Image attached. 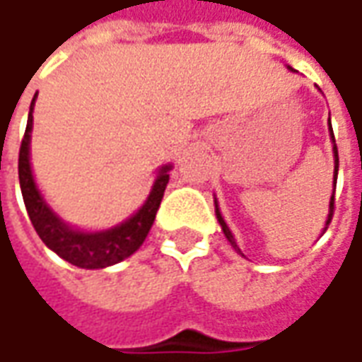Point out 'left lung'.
I'll return each mask as SVG.
<instances>
[{
    "label": "left lung",
    "instance_id": "left-lung-1",
    "mask_svg": "<svg viewBox=\"0 0 362 362\" xmlns=\"http://www.w3.org/2000/svg\"><path fill=\"white\" fill-rule=\"evenodd\" d=\"M291 69V68H288ZM329 130H330V138H332V152H334V188H337V174H339V150H337V144H334V134H332V126H330V119H329ZM214 204H216V218H218L220 226H222V232H224V236L228 238V243L232 244V248L236 250V252H240V248H238V244H236V240H234V236H232L230 228L226 226V222H224V218H222V214H220L218 210V202L214 200ZM332 214H334V192H332V196H330V204H329V218H327V226H325V230L329 228L330 220H332ZM322 230V232H325ZM243 255V252H240ZM244 256V255H243Z\"/></svg>",
    "mask_w": 362,
    "mask_h": 362
}]
</instances>
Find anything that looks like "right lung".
Masks as SVG:
<instances>
[{
    "label": "right lung",
    "mask_w": 362,
    "mask_h": 362,
    "mask_svg": "<svg viewBox=\"0 0 362 362\" xmlns=\"http://www.w3.org/2000/svg\"><path fill=\"white\" fill-rule=\"evenodd\" d=\"M35 95H33L32 106H30L28 128L23 134L21 146H19L18 162L21 196H23L25 210L32 220L33 228L40 234V238L44 240L47 248H52L57 256H62L74 267L92 270V268H106L116 262H122L124 258L132 256L142 246L148 232L152 228L160 202L164 198L166 184L170 180L168 172L172 170V166L168 164V166L160 168L148 200L144 202V206L136 214H132L130 218L124 220L122 224L100 232H83L71 228L47 206L33 180L32 164H30V140H32Z\"/></svg>",
    "instance_id": "right-lung-1"
}]
</instances>
